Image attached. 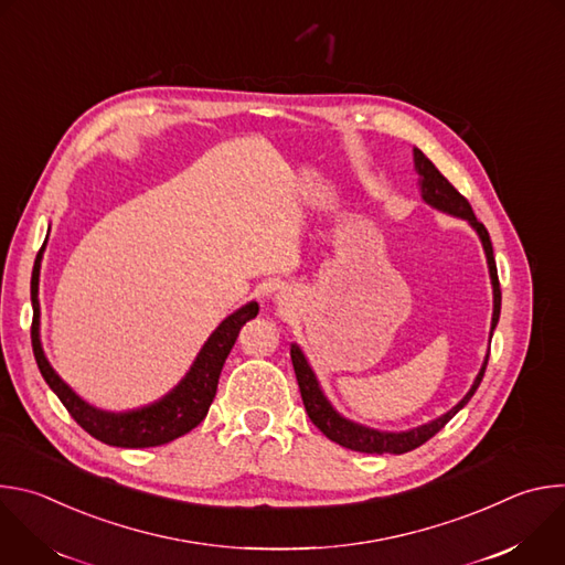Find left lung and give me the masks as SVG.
Returning <instances> with one entry per match:
<instances>
[{
  "mask_svg": "<svg viewBox=\"0 0 565 565\" xmlns=\"http://www.w3.org/2000/svg\"><path fill=\"white\" fill-rule=\"evenodd\" d=\"M414 163H416V172L420 174L423 201L429 203L431 207L440 210V212H447L451 216L465 218L476 230V234L480 236V244H482V250H486L488 266H490L492 288H494V312H492V331H490V340H492V333H494V329L499 324V317H501V284H499V273H497V262H494L490 232H488L486 225H482L473 216V210H471L469 201L438 172V168L431 163V160L420 149H414ZM290 360H292V366H295V375H297V384H299V391H301L306 414H308V418L312 420V425L321 434H324L327 438H331L333 443L347 447V449L362 451V454H407V451L425 445L429 438H434L467 405V402L471 399V395L476 393L482 375H486L490 353L486 355V362H482V366H480L471 388L467 391V395L458 402L454 409H449L445 416H440V418H436V420H431V423H427L423 427H416V429H409V431H399V434L369 429L364 425H358V423L347 420L344 416H340L333 409L331 402L327 399L324 391H321V386H319V382H317L308 360L303 358V353H301V349L297 344L290 347Z\"/></svg>",
  "mask_w": 565,
  "mask_h": 565,
  "instance_id": "obj_1",
  "label": "left lung"
}]
</instances>
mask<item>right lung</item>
Listing matches in <instances>:
<instances>
[{"instance_id": "add662e5", "label": "right lung", "mask_w": 565, "mask_h": 565, "mask_svg": "<svg viewBox=\"0 0 565 565\" xmlns=\"http://www.w3.org/2000/svg\"><path fill=\"white\" fill-rule=\"evenodd\" d=\"M46 244V241H44ZM44 246L40 248L33 266V277H31V303H33V324H31V342H33V355L38 362V369L46 384L53 388V393L60 397L71 418L83 427L87 434H92L96 440L111 445V447H158L172 443L188 431H192L201 420L207 416V409L212 405V399L216 395V384L221 369L225 364L227 353L232 351L241 327L257 317L259 303L250 301L246 306H241L232 315H227L216 331L207 338L203 349L199 351L194 364L185 373V377L160 399L151 402L147 407L134 409V412H122V414H111V412H100L92 407L89 402H85L75 391L53 371L49 364L42 342H40V299H38V288H40V262H42Z\"/></svg>"}]
</instances>
